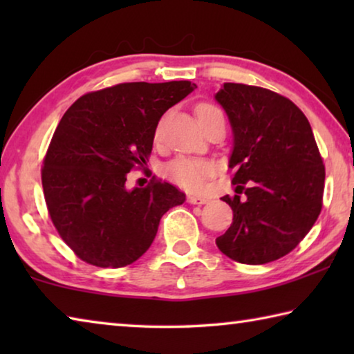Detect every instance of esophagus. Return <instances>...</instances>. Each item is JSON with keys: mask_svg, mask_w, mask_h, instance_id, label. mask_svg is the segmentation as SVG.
I'll return each instance as SVG.
<instances>
[{"mask_svg": "<svg viewBox=\"0 0 354 354\" xmlns=\"http://www.w3.org/2000/svg\"><path fill=\"white\" fill-rule=\"evenodd\" d=\"M187 201L190 203V205H206V203H207L209 200H207V198H205V196L189 195V196H187Z\"/></svg>", "mask_w": 354, "mask_h": 354, "instance_id": "34e87169", "label": "esophagus"}]
</instances>
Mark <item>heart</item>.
I'll use <instances>...</instances> for the list:
<instances>
[{"label": "heart", "mask_w": 354, "mask_h": 354, "mask_svg": "<svg viewBox=\"0 0 354 354\" xmlns=\"http://www.w3.org/2000/svg\"><path fill=\"white\" fill-rule=\"evenodd\" d=\"M212 112H220L217 107L211 104H200L196 109V115L203 117ZM162 133V123L158 124L156 128V139H159ZM167 176L171 181L181 185L185 190L200 192L205 187L207 178H211L215 173V165L211 160L198 159V158H178L167 165L165 169Z\"/></svg>", "instance_id": "obj_1"}]
</instances>
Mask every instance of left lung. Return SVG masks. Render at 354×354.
<instances>
[{
    "instance_id": "8db88e82",
    "label": "left lung",
    "mask_w": 354,
    "mask_h": 354,
    "mask_svg": "<svg viewBox=\"0 0 354 354\" xmlns=\"http://www.w3.org/2000/svg\"><path fill=\"white\" fill-rule=\"evenodd\" d=\"M215 101L232 129L230 169L237 184V195L221 198L232 223L215 243L241 263L277 261L303 241L322 211L325 165L313 128L289 98L262 87L225 82Z\"/></svg>"
}]
</instances>
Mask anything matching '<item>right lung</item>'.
Wrapping results in <instances>:
<instances>
[{"label":"right lung","instance_id":"right-lung-1","mask_svg":"<svg viewBox=\"0 0 354 354\" xmlns=\"http://www.w3.org/2000/svg\"><path fill=\"white\" fill-rule=\"evenodd\" d=\"M190 81L124 82L81 97L48 148L41 185L48 212L80 259L103 268L133 263L151 247L162 215L185 201L170 183L127 187L143 167L160 117L195 91Z\"/></svg>","mask_w":354,"mask_h":354}]
</instances>
